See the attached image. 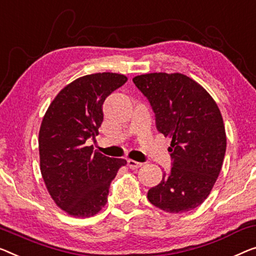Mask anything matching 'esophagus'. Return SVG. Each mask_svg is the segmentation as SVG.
<instances>
[{"label":"esophagus","instance_id":"esophagus-1","mask_svg":"<svg viewBox=\"0 0 256 256\" xmlns=\"http://www.w3.org/2000/svg\"><path fill=\"white\" fill-rule=\"evenodd\" d=\"M141 166H142V163L133 161V160H128V166L130 169H138Z\"/></svg>","mask_w":256,"mask_h":256}]
</instances>
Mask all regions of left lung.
<instances>
[{
  "label": "left lung",
  "mask_w": 256,
  "mask_h": 256,
  "mask_svg": "<svg viewBox=\"0 0 256 256\" xmlns=\"http://www.w3.org/2000/svg\"><path fill=\"white\" fill-rule=\"evenodd\" d=\"M133 82L150 102L156 128L170 136L172 168L147 193L152 204L171 214L200 206L222 169L226 134L222 114L212 95L182 74H140Z\"/></svg>",
  "instance_id": "8db88e82"
}]
</instances>
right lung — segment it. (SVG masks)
Returning <instances> with one entry per match:
<instances>
[{
	"label": "right lung",
	"instance_id": "obj_1",
	"mask_svg": "<svg viewBox=\"0 0 256 256\" xmlns=\"http://www.w3.org/2000/svg\"><path fill=\"white\" fill-rule=\"evenodd\" d=\"M128 77L112 72L87 74L60 90L46 112L39 131L40 170L55 204L74 217H90L108 201L110 182L123 158L86 146L98 134L106 98Z\"/></svg>",
	"mask_w": 256,
	"mask_h": 256
}]
</instances>
